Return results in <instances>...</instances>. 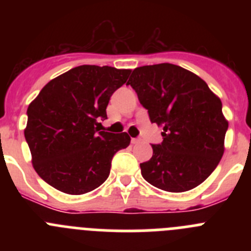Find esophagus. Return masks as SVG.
Wrapping results in <instances>:
<instances>
[{"label":"esophagus","mask_w":251,"mask_h":251,"mask_svg":"<svg viewBox=\"0 0 251 251\" xmlns=\"http://www.w3.org/2000/svg\"><path fill=\"white\" fill-rule=\"evenodd\" d=\"M130 142H132L133 145H137V143H139V142H141V139H139V138H132V139H130Z\"/></svg>","instance_id":"esophagus-1"}]
</instances>
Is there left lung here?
Here are the masks:
<instances>
[{
	"label": "left lung",
	"mask_w": 251,
	"mask_h": 251,
	"mask_svg": "<svg viewBox=\"0 0 251 251\" xmlns=\"http://www.w3.org/2000/svg\"><path fill=\"white\" fill-rule=\"evenodd\" d=\"M128 85L163 128L161 145H152L150 161L141 163L143 178L163 191L185 192L202 183L219 165L229 123L223 104L194 73L174 64L133 70Z\"/></svg>",
	"instance_id": "obj_1"
}]
</instances>
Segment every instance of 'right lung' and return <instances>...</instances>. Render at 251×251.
<instances>
[{
	"mask_svg": "<svg viewBox=\"0 0 251 251\" xmlns=\"http://www.w3.org/2000/svg\"><path fill=\"white\" fill-rule=\"evenodd\" d=\"M129 69L81 65L49 81L27 108L25 138L41 178L64 194L90 192L108 178L127 133L100 130L106 106Z\"/></svg>",
	"mask_w": 251,
	"mask_h": 251,
	"instance_id": "1",
	"label": "right lung"
}]
</instances>
